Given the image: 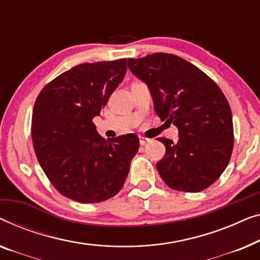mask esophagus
<instances>
[{
    "instance_id": "1",
    "label": "esophagus",
    "mask_w": 260,
    "mask_h": 260,
    "mask_svg": "<svg viewBox=\"0 0 260 260\" xmlns=\"http://www.w3.org/2000/svg\"><path fill=\"white\" fill-rule=\"evenodd\" d=\"M139 142H140L141 146H144L146 144H148V142H151V140H149V139H147V138L140 137V138H139Z\"/></svg>"
}]
</instances>
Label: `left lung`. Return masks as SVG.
Here are the masks:
<instances>
[{"label":"left lung","instance_id":"1","mask_svg":"<svg viewBox=\"0 0 260 260\" xmlns=\"http://www.w3.org/2000/svg\"><path fill=\"white\" fill-rule=\"evenodd\" d=\"M129 71L147 85L162 121L179 131L178 142L159 138L166 153L156 168L168 187L200 192L228 166L233 148L231 108L204 72L173 54L129 58Z\"/></svg>","mask_w":260,"mask_h":260}]
</instances>
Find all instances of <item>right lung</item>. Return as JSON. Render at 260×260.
<instances>
[{
	"label": "right lung",
	"mask_w": 260,
	"mask_h": 260,
	"mask_svg": "<svg viewBox=\"0 0 260 260\" xmlns=\"http://www.w3.org/2000/svg\"><path fill=\"white\" fill-rule=\"evenodd\" d=\"M127 72L126 58L82 63L41 90L32 111L35 154L61 194L82 204L114 197L138 153L135 134L105 140L93 123Z\"/></svg>",
	"instance_id": "1"
}]
</instances>
